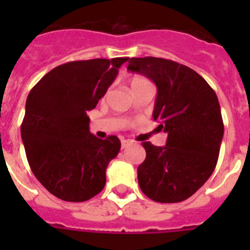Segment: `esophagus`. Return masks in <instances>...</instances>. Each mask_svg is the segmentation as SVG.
<instances>
[{
	"label": "esophagus",
	"instance_id": "34e87169",
	"mask_svg": "<svg viewBox=\"0 0 250 250\" xmlns=\"http://www.w3.org/2000/svg\"><path fill=\"white\" fill-rule=\"evenodd\" d=\"M132 144V141L129 140H122V149H125L128 148L129 145Z\"/></svg>",
	"mask_w": 250,
	"mask_h": 250
}]
</instances>
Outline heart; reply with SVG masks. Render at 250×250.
<instances>
[{"label": "heart", "mask_w": 250, "mask_h": 250, "mask_svg": "<svg viewBox=\"0 0 250 250\" xmlns=\"http://www.w3.org/2000/svg\"><path fill=\"white\" fill-rule=\"evenodd\" d=\"M146 83H149V82L145 79V78H143V76H133V78H131V80H129L131 89H133V88H136V86H140L143 85V84H146Z\"/></svg>", "instance_id": "b5f03b06"}]
</instances>
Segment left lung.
<instances>
[{"label":"left lung","mask_w":250,"mask_h":250,"mask_svg":"<svg viewBox=\"0 0 250 250\" xmlns=\"http://www.w3.org/2000/svg\"><path fill=\"white\" fill-rule=\"evenodd\" d=\"M127 70L154 82L153 119L167 132L164 148L143 143L146 158L137 167L139 186L153 201H184L217 166L225 131L217 94L194 70L171 60L131 58Z\"/></svg>","instance_id":"1"}]
</instances>
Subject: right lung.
<instances>
[{"instance_id": "obj_1", "label": "right lung", "mask_w": 250, "mask_h": 250, "mask_svg": "<svg viewBox=\"0 0 250 250\" xmlns=\"http://www.w3.org/2000/svg\"><path fill=\"white\" fill-rule=\"evenodd\" d=\"M128 58L72 61L49 71L33 86L21 125L29 167L56 197L90 200L104 189L106 167L121 150L117 136L97 139L86 113Z\"/></svg>"}]
</instances>
